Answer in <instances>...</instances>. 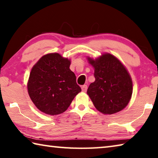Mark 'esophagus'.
I'll use <instances>...</instances> for the list:
<instances>
[{
	"mask_svg": "<svg viewBox=\"0 0 158 158\" xmlns=\"http://www.w3.org/2000/svg\"><path fill=\"white\" fill-rule=\"evenodd\" d=\"M87 89H88V86L86 85H83L81 86V89H82L83 92H86V91H87Z\"/></svg>",
	"mask_w": 158,
	"mask_h": 158,
	"instance_id": "34e87169",
	"label": "esophagus"
}]
</instances>
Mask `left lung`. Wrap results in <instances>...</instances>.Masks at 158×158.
Here are the masks:
<instances>
[{
    "mask_svg": "<svg viewBox=\"0 0 158 158\" xmlns=\"http://www.w3.org/2000/svg\"><path fill=\"white\" fill-rule=\"evenodd\" d=\"M94 69V82L87 94L94 107L104 114H113L124 109L131 99L132 80L120 60L110 53L93 60L88 57Z\"/></svg>",
    "mask_w": 158,
    "mask_h": 158,
    "instance_id": "1",
    "label": "left lung"
}]
</instances>
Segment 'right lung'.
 <instances>
[{"instance_id":"obj_1","label":"right lung","mask_w":158,"mask_h":158,"mask_svg":"<svg viewBox=\"0 0 158 158\" xmlns=\"http://www.w3.org/2000/svg\"><path fill=\"white\" fill-rule=\"evenodd\" d=\"M70 65L69 59L54 52L42 56L32 68L28 93L41 112L52 116L64 112L81 91Z\"/></svg>"}]
</instances>
